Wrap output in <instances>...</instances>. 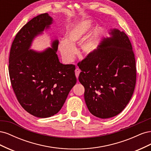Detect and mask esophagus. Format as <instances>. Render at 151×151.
I'll list each match as a JSON object with an SVG mask.
<instances>
[{"mask_svg": "<svg viewBox=\"0 0 151 151\" xmlns=\"http://www.w3.org/2000/svg\"><path fill=\"white\" fill-rule=\"evenodd\" d=\"M80 72H81V70L79 69V68H76V70H75V74H76V76L77 77V79L78 78Z\"/></svg>", "mask_w": 151, "mask_h": 151, "instance_id": "34e87169", "label": "esophagus"}]
</instances>
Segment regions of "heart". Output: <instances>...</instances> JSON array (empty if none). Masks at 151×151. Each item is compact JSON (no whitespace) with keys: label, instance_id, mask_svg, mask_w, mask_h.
Returning a JSON list of instances; mask_svg holds the SVG:
<instances>
[{"label":"heart","instance_id":"1","mask_svg":"<svg viewBox=\"0 0 151 151\" xmlns=\"http://www.w3.org/2000/svg\"><path fill=\"white\" fill-rule=\"evenodd\" d=\"M92 26V22L86 21L75 24L68 29L66 33V39L61 40L58 44L60 51L63 61L65 63L72 62L77 53L74 45L83 40ZM98 33H95L92 36L82 41L80 48L85 54L92 53L96 47Z\"/></svg>","mask_w":151,"mask_h":151}]
</instances>
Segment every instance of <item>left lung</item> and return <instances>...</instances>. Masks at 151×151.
Instances as JSON below:
<instances>
[{"mask_svg": "<svg viewBox=\"0 0 151 151\" xmlns=\"http://www.w3.org/2000/svg\"><path fill=\"white\" fill-rule=\"evenodd\" d=\"M109 34L111 37L104 38L98 48L77 64L87 107L92 115L103 119L124 109L136 83L135 55L129 37L117 29Z\"/></svg>", "mask_w": 151, "mask_h": 151, "instance_id": "1", "label": "left lung"}]
</instances>
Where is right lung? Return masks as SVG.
Here are the masks:
<instances>
[{
  "instance_id": "1",
  "label": "right lung",
  "mask_w": 151,
  "mask_h": 151,
  "mask_svg": "<svg viewBox=\"0 0 151 151\" xmlns=\"http://www.w3.org/2000/svg\"><path fill=\"white\" fill-rule=\"evenodd\" d=\"M52 21L44 13L27 22L16 35L9 59L11 83L18 101L38 118L50 117L60 111L77 82L75 65L59 62L58 40L43 52L29 50L33 39Z\"/></svg>"
}]
</instances>
